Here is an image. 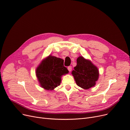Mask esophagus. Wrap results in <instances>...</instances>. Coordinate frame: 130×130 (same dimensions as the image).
<instances>
[{"instance_id":"obj_1","label":"esophagus","mask_w":130,"mask_h":130,"mask_svg":"<svg viewBox=\"0 0 130 130\" xmlns=\"http://www.w3.org/2000/svg\"><path fill=\"white\" fill-rule=\"evenodd\" d=\"M67 69H68V70H69L70 72H71V71H72V66H68V67H67Z\"/></svg>"}]
</instances>
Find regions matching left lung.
Returning <instances> with one entry per match:
<instances>
[{"label":"left lung","instance_id":"left-lung-1","mask_svg":"<svg viewBox=\"0 0 130 130\" xmlns=\"http://www.w3.org/2000/svg\"><path fill=\"white\" fill-rule=\"evenodd\" d=\"M72 74L77 85L84 89L94 86L99 76L98 68L82 56L77 59V65Z\"/></svg>","mask_w":130,"mask_h":130}]
</instances>
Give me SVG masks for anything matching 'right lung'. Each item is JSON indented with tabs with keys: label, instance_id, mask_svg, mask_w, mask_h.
Returning a JSON list of instances; mask_svg holds the SVG:
<instances>
[{
	"label": "right lung",
	"instance_id": "add662e5",
	"mask_svg": "<svg viewBox=\"0 0 130 130\" xmlns=\"http://www.w3.org/2000/svg\"><path fill=\"white\" fill-rule=\"evenodd\" d=\"M69 72L64 66L63 59L49 56L37 67L36 73L40 86L52 90L60 85L61 76Z\"/></svg>",
	"mask_w": 130,
	"mask_h": 130
}]
</instances>
